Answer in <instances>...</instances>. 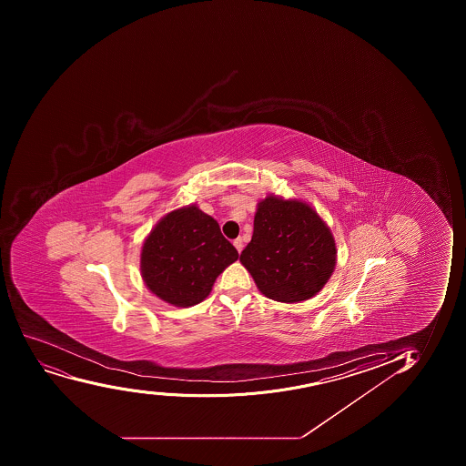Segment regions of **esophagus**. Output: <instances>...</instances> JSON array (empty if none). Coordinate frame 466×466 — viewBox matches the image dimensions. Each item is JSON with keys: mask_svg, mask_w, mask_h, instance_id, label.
Wrapping results in <instances>:
<instances>
[{"mask_svg": "<svg viewBox=\"0 0 466 466\" xmlns=\"http://www.w3.org/2000/svg\"><path fill=\"white\" fill-rule=\"evenodd\" d=\"M234 246H236V249L238 250V254H241V250H243V238H241V237L236 238V240H234Z\"/></svg>", "mask_w": 466, "mask_h": 466, "instance_id": "34e87169", "label": "esophagus"}]
</instances>
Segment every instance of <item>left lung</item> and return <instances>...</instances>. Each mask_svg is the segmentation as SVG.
I'll use <instances>...</instances> for the list:
<instances>
[{
    "mask_svg": "<svg viewBox=\"0 0 466 466\" xmlns=\"http://www.w3.org/2000/svg\"><path fill=\"white\" fill-rule=\"evenodd\" d=\"M240 261L266 298L295 304L318 295L331 278L336 241L309 203L270 194L257 205L254 236Z\"/></svg>",
    "mask_w": 466,
    "mask_h": 466,
    "instance_id": "8db88e82",
    "label": "left lung"
}]
</instances>
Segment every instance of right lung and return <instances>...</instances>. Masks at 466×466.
<instances>
[{"label": "right lung", "instance_id": "right-lung-1", "mask_svg": "<svg viewBox=\"0 0 466 466\" xmlns=\"http://www.w3.org/2000/svg\"><path fill=\"white\" fill-rule=\"evenodd\" d=\"M238 259L220 226L198 205L168 212L141 248V277L153 295L175 307L200 304L217 277Z\"/></svg>", "mask_w": 466, "mask_h": 466}]
</instances>
